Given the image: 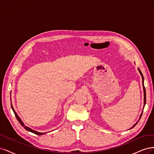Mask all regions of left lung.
Instances as JSON below:
<instances>
[{"mask_svg":"<svg viewBox=\"0 0 154 154\" xmlns=\"http://www.w3.org/2000/svg\"><path fill=\"white\" fill-rule=\"evenodd\" d=\"M138 71H139V73H140L141 76V78H142V82H143V92H144V105H145V104H146V90H145V87H144V77H143V74H142L141 71H140V69H139V68H138ZM143 112H142V113L141 114L140 116H139V120H138V122L139 121V119H140V118H141ZM137 122H136V124H134V125H133V127H132V128H130V129H132V128H134V127H135V126H136V125H137Z\"/></svg>","mask_w":154,"mask_h":154,"instance_id":"8db88e82","label":"left lung"}]
</instances>
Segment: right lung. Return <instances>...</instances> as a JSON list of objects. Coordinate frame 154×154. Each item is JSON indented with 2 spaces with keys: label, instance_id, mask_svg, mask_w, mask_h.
Returning <instances> with one entry per match:
<instances>
[{
  "label": "right lung",
  "instance_id": "obj_1",
  "mask_svg": "<svg viewBox=\"0 0 154 154\" xmlns=\"http://www.w3.org/2000/svg\"><path fill=\"white\" fill-rule=\"evenodd\" d=\"M11 109H12V110H13V111L14 114H15V117L17 118V120L18 121V122L20 123V124L23 127H24V128L27 130V131L31 132H32V133H34V134H36V135H38V136H41V135H43V134H46V132H44V133H43V132H38L36 131V130H32V129L30 128H29V127H26V126L24 125V123H23V122H22V121L21 120V119L19 118V116H18L17 115V114L16 112L15 111V110H14V109H13V106L12 104H11Z\"/></svg>",
  "mask_w": 154,
  "mask_h": 154
}]
</instances>
